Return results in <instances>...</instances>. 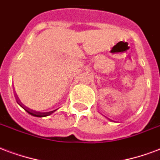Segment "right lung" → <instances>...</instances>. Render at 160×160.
Here are the masks:
<instances>
[{
	"label": "right lung",
	"mask_w": 160,
	"mask_h": 160,
	"mask_svg": "<svg viewBox=\"0 0 160 160\" xmlns=\"http://www.w3.org/2000/svg\"><path fill=\"white\" fill-rule=\"evenodd\" d=\"M18 104H19V103H18ZM20 104L22 107L23 108V109H24V110H26V111H27V112L28 113V114H30L31 116H36V117H44V116H49V115H50L51 113H53V112H54V111H55V110H54V111H50V112H45V113L37 112V111H34V110H29V109H27V108H26V107H23V106H22V105L21 104Z\"/></svg>",
	"instance_id": "obj_1"
}]
</instances>
